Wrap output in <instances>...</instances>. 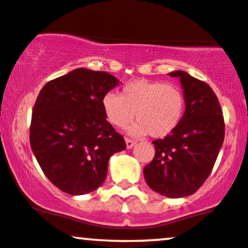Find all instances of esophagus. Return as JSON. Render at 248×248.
<instances>
[{"instance_id":"obj_1","label":"esophagus","mask_w":248,"mask_h":248,"mask_svg":"<svg viewBox=\"0 0 248 248\" xmlns=\"http://www.w3.org/2000/svg\"><path fill=\"white\" fill-rule=\"evenodd\" d=\"M135 141H134V140H130V139H126V145H127V148L128 149H132L134 145H135Z\"/></svg>"}]
</instances>
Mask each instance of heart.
I'll return each instance as SVG.
<instances>
[{"label":"heart","mask_w":248,"mask_h":248,"mask_svg":"<svg viewBox=\"0 0 248 248\" xmlns=\"http://www.w3.org/2000/svg\"><path fill=\"white\" fill-rule=\"evenodd\" d=\"M101 106L112 126L124 129L136 115L139 122L130 128L132 135L149 133L156 139H163L174 132L181 122L185 95L172 83L135 79L122 88L120 95L107 92L101 99Z\"/></svg>","instance_id":"1"}]
</instances>
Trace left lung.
I'll return each mask as SVG.
<instances>
[{"label":"left lung","instance_id":"obj_1","mask_svg":"<svg viewBox=\"0 0 248 248\" xmlns=\"http://www.w3.org/2000/svg\"><path fill=\"white\" fill-rule=\"evenodd\" d=\"M169 75L180 78L186 109L174 132L153 142L156 153L143 173L155 192L184 198L209 177L224 141L225 124L219 101L207 83L186 71Z\"/></svg>","mask_w":248,"mask_h":248}]
</instances>
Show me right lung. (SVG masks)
<instances>
[{"label": "right lung", "instance_id": "add662e5", "mask_svg": "<svg viewBox=\"0 0 248 248\" xmlns=\"http://www.w3.org/2000/svg\"><path fill=\"white\" fill-rule=\"evenodd\" d=\"M118 84L106 71L78 68L50 80L38 94L30 143L45 175L62 192H93L106 179L112 155L126 149L101 106Z\"/></svg>", "mask_w": 248, "mask_h": 248}]
</instances>
